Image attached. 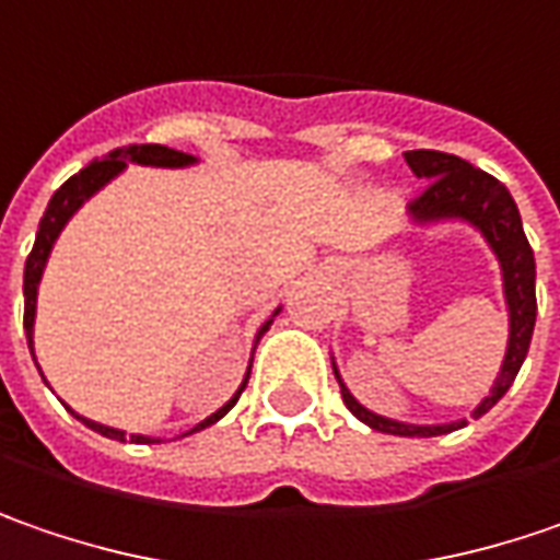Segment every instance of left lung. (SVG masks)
<instances>
[{"mask_svg": "<svg viewBox=\"0 0 560 560\" xmlns=\"http://www.w3.org/2000/svg\"><path fill=\"white\" fill-rule=\"evenodd\" d=\"M406 163L419 179H425V188L409 201L412 217L422 223L441 220V217L469 220L472 226L482 230V236L489 238V245L501 261V270H504V295H508V308H511V340H508V355H504L501 375L494 381L491 394L472 412V419H479L508 394V387L514 384L520 365L526 359V350H529L533 324H536V258H533V248L526 242L520 210L511 198V191L494 176H489L486 170L466 163L460 156L441 154V151H409ZM334 375H337V369H334ZM337 381H340V375H337ZM340 394H343V404L352 416L362 419L365 425H372L375 432L404 434V438H434V434H447L466 425V422L404 425V422L369 412L347 390L343 381H340Z\"/></svg>", "mask_w": 560, "mask_h": 560, "instance_id": "obj_1", "label": "left lung"}]
</instances>
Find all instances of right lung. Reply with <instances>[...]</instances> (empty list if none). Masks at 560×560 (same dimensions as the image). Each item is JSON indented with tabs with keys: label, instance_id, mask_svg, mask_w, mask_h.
Listing matches in <instances>:
<instances>
[{
	"label": "right lung",
	"instance_id": "1",
	"mask_svg": "<svg viewBox=\"0 0 560 560\" xmlns=\"http://www.w3.org/2000/svg\"><path fill=\"white\" fill-rule=\"evenodd\" d=\"M126 160L131 163H151V166H185V163H191L195 156L183 154V151H173V148H163V144H131L126 151H113V154L106 156V160H94V163H88L81 173H74L69 183L59 185V191L49 198V205H46V213H43L40 220V230H37V242H34V248H31V255H27V265H24V330H27V347L34 352V337H31V330H34V312H37V283H40L43 277V265H46V258H49V248H52V242L56 236L62 233V226L69 223V217L74 210L81 208L94 191H97L100 185H106L116 173H122L126 170ZM270 322L261 327V334H265ZM258 334V337H261ZM245 384H248V375L242 381V387L236 390V397L230 400L226 406H220L213 416H208L205 422H198L191 432H201V429H208L213 425L217 419H223L236 400L242 397V390H245ZM81 419V416H78ZM88 429H94V432L106 434V438H116V441H126V432H119V429H106V425H97V422H91V419H81ZM131 441L135 444H151V438H144V434H131Z\"/></svg>",
	"mask_w": 560,
	"mask_h": 560
}]
</instances>
